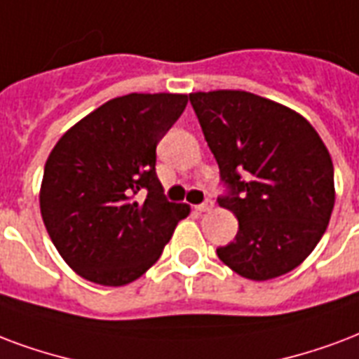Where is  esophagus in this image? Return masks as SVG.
Listing matches in <instances>:
<instances>
[{
	"label": "esophagus",
	"mask_w": 359,
	"mask_h": 359,
	"mask_svg": "<svg viewBox=\"0 0 359 359\" xmlns=\"http://www.w3.org/2000/svg\"><path fill=\"white\" fill-rule=\"evenodd\" d=\"M212 207H215V205H212V201H210V199H207L205 203L198 205V207H196V210H198V212H209V210H212Z\"/></svg>",
	"instance_id": "obj_1"
}]
</instances>
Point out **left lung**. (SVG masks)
<instances>
[{
    "label": "left lung",
    "mask_w": 359,
    "mask_h": 359,
    "mask_svg": "<svg viewBox=\"0 0 359 359\" xmlns=\"http://www.w3.org/2000/svg\"><path fill=\"white\" fill-rule=\"evenodd\" d=\"M190 103L229 188L218 205L239 220L218 258L250 280L294 271L318 245L335 205L324 141L294 109L250 92H191Z\"/></svg>",
    "instance_id": "1"
}]
</instances>
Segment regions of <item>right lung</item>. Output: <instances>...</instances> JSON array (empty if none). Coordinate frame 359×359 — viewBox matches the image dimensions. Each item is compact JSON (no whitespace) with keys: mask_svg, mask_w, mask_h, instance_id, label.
<instances>
[{"mask_svg":"<svg viewBox=\"0 0 359 359\" xmlns=\"http://www.w3.org/2000/svg\"><path fill=\"white\" fill-rule=\"evenodd\" d=\"M186 94H128L71 126L46 158L39 205L45 228L76 275L124 286L158 262L190 205L169 203L156 177V144ZM139 191L147 194L137 202Z\"/></svg>","mask_w":359,"mask_h":359,"instance_id":"obj_1","label":"right lung"}]
</instances>
